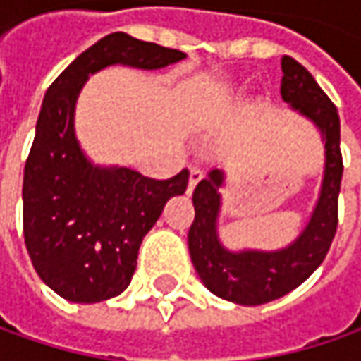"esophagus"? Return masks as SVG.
I'll use <instances>...</instances> for the list:
<instances>
[{
  "label": "esophagus",
  "instance_id": "1",
  "mask_svg": "<svg viewBox=\"0 0 361 361\" xmlns=\"http://www.w3.org/2000/svg\"><path fill=\"white\" fill-rule=\"evenodd\" d=\"M202 176H204V173H202L199 166H192V169H190V176H188V188H187L188 195L195 190V187L199 185V180H201Z\"/></svg>",
  "mask_w": 361,
  "mask_h": 361
}]
</instances>
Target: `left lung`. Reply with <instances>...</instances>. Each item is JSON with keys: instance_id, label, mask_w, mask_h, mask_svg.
I'll return each instance as SVG.
<instances>
[{"instance_id": "obj_1", "label": "left lung", "mask_w": 361, "mask_h": 361, "mask_svg": "<svg viewBox=\"0 0 361 361\" xmlns=\"http://www.w3.org/2000/svg\"><path fill=\"white\" fill-rule=\"evenodd\" d=\"M281 70V98L291 110L317 126L326 148L319 197L305 229L283 249L231 251L219 239V190L227 178L225 171L213 169L192 192L195 221L188 229L192 265L211 293L239 305L269 303L299 287L322 265L338 229V197L343 174L338 108L293 58L283 56Z\"/></svg>"}]
</instances>
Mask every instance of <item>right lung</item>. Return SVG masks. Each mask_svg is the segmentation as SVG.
I'll return each mask as SVG.
<instances>
[{
  "label": "right lung",
  "mask_w": 361,
  "mask_h": 361,
  "mask_svg": "<svg viewBox=\"0 0 361 361\" xmlns=\"http://www.w3.org/2000/svg\"><path fill=\"white\" fill-rule=\"evenodd\" d=\"M185 58L116 32L82 51L46 92L23 171V237L34 269L60 298L98 303L120 295L145 235L188 185L187 169L154 180L126 166L94 164L74 128L80 92L108 66L160 70Z\"/></svg>",
  "instance_id": "right-lung-1"
}]
</instances>
